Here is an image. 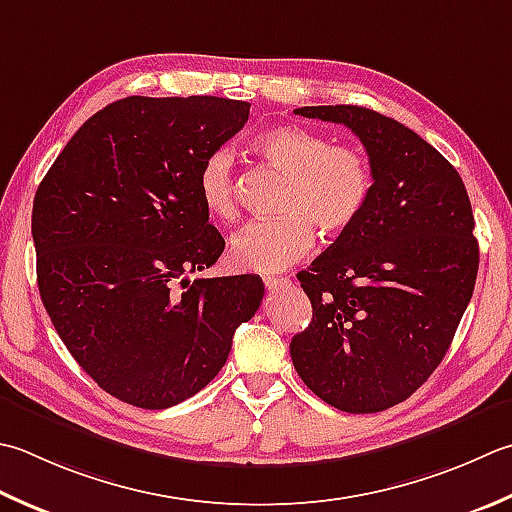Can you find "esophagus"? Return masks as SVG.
Segmentation results:
<instances>
[{
    "label": "esophagus",
    "mask_w": 512,
    "mask_h": 512,
    "mask_svg": "<svg viewBox=\"0 0 512 512\" xmlns=\"http://www.w3.org/2000/svg\"><path fill=\"white\" fill-rule=\"evenodd\" d=\"M264 284L268 288V293H275V290L288 286L290 279L288 277H264Z\"/></svg>",
    "instance_id": "obj_1"
}]
</instances>
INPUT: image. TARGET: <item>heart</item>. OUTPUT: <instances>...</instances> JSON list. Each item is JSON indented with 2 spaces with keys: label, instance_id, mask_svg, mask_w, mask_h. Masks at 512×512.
Instances as JSON below:
<instances>
[{
  "label": "heart",
  "instance_id": "heart-1",
  "mask_svg": "<svg viewBox=\"0 0 512 512\" xmlns=\"http://www.w3.org/2000/svg\"><path fill=\"white\" fill-rule=\"evenodd\" d=\"M253 150L288 175L279 197V217L239 230L230 242V262L239 270L279 273L302 259L315 244V228L339 237L353 228L373 197V168L362 150L330 144L317 130L273 126L253 139ZM197 195L204 210L230 222L239 213L237 170L230 148L217 146L197 170Z\"/></svg>",
  "mask_w": 512,
  "mask_h": 512
}]
</instances>
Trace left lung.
Listing matches in <instances>:
<instances>
[{
	"instance_id": "8db88e82",
	"label": "left lung",
	"mask_w": 512,
	"mask_h": 512,
	"mask_svg": "<svg viewBox=\"0 0 512 512\" xmlns=\"http://www.w3.org/2000/svg\"><path fill=\"white\" fill-rule=\"evenodd\" d=\"M295 115L353 130L375 186L359 222L297 275L313 322L290 357L326 404L379 413L413 395L453 342L479 268L473 208L453 164L395 119L346 104Z\"/></svg>"
}]
</instances>
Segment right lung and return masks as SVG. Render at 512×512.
Wrapping results in <instances>:
<instances>
[{
  "label": "right lung",
  "mask_w": 512,
  "mask_h": 512,
  "mask_svg": "<svg viewBox=\"0 0 512 512\" xmlns=\"http://www.w3.org/2000/svg\"><path fill=\"white\" fill-rule=\"evenodd\" d=\"M248 110L208 95L119 99L86 119L37 188L46 313L75 362L126 404L162 410L199 393L262 304L255 275L188 277L226 246L199 202V164Z\"/></svg>",
  "instance_id": "obj_1"
}]
</instances>
